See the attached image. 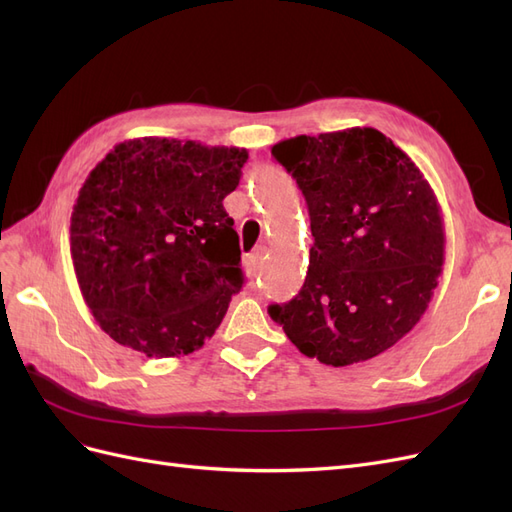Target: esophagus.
Segmentation results:
<instances>
[{
    "label": "esophagus",
    "mask_w": 512,
    "mask_h": 512,
    "mask_svg": "<svg viewBox=\"0 0 512 512\" xmlns=\"http://www.w3.org/2000/svg\"><path fill=\"white\" fill-rule=\"evenodd\" d=\"M265 254H267V247H265V245H258L256 250H254V254L250 256V267H252L254 271L262 265V260H265Z\"/></svg>",
    "instance_id": "34e87169"
}]
</instances>
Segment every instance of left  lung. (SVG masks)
<instances>
[{
    "mask_svg": "<svg viewBox=\"0 0 512 512\" xmlns=\"http://www.w3.org/2000/svg\"><path fill=\"white\" fill-rule=\"evenodd\" d=\"M271 156L305 196L314 245L297 297L269 305L324 365L378 356L425 314L444 262L440 205L421 170L374 128L294 136Z\"/></svg>",
    "mask_w": 512,
    "mask_h": 512,
    "instance_id": "obj_1",
    "label": "left lung"
}]
</instances>
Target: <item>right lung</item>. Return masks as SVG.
Instances as JSON below:
<instances>
[{"label": "right lung", "instance_id": "add662e5", "mask_svg": "<svg viewBox=\"0 0 512 512\" xmlns=\"http://www.w3.org/2000/svg\"><path fill=\"white\" fill-rule=\"evenodd\" d=\"M247 151L177 138L117 145L89 173L70 220L83 299L104 333L147 356L205 344L243 286L224 209Z\"/></svg>", "mask_w": 512, "mask_h": 512}]
</instances>
